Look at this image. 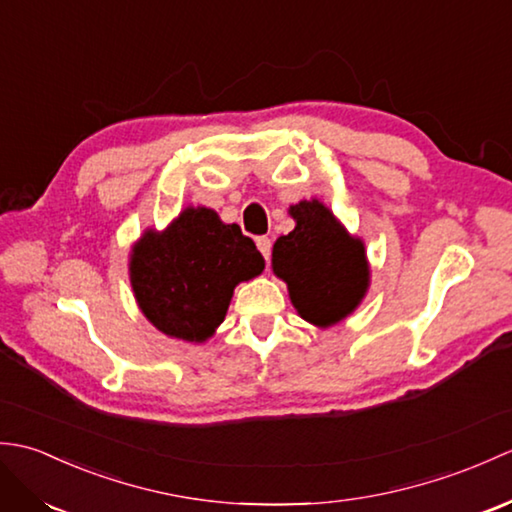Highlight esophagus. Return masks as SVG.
Returning a JSON list of instances; mask_svg holds the SVG:
<instances>
[{"mask_svg":"<svg viewBox=\"0 0 512 512\" xmlns=\"http://www.w3.org/2000/svg\"><path fill=\"white\" fill-rule=\"evenodd\" d=\"M255 242H257L259 253H262V255H264V259L268 262V259H270V248H273V242H270L268 237H257Z\"/></svg>","mask_w":512,"mask_h":512,"instance_id":"34e87169","label":"esophagus"}]
</instances>
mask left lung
Wrapping results in <instances>:
<instances>
[{"mask_svg":"<svg viewBox=\"0 0 512 512\" xmlns=\"http://www.w3.org/2000/svg\"><path fill=\"white\" fill-rule=\"evenodd\" d=\"M295 228L273 246V273L286 281L299 317L325 330L361 306L369 290L365 242L321 200L288 209Z\"/></svg>","mask_w":512,"mask_h":512,"instance_id":"8db88e82","label":"left lung"}]
</instances>
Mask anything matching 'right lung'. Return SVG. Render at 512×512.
<instances>
[{
	"instance_id": "obj_1",
	"label": "right lung",
	"mask_w": 512,
	"mask_h": 512,
	"mask_svg": "<svg viewBox=\"0 0 512 512\" xmlns=\"http://www.w3.org/2000/svg\"><path fill=\"white\" fill-rule=\"evenodd\" d=\"M264 257L237 224L187 206L162 231L147 228L129 253V281L145 319L187 343L209 341L242 281L262 275Z\"/></svg>"
}]
</instances>
